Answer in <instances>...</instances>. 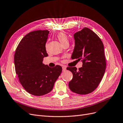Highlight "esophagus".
I'll return each instance as SVG.
<instances>
[{"label": "esophagus", "instance_id": "1", "mask_svg": "<svg viewBox=\"0 0 123 123\" xmlns=\"http://www.w3.org/2000/svg\"><path fill=\"white\" fill-rule=\"evenodd\" d=\"M66 70V67H65V66H63L62 67V71L63 72H65V71Z\"/></svg>", "mask_w": 123, "mask_h": 123}]
</instances>
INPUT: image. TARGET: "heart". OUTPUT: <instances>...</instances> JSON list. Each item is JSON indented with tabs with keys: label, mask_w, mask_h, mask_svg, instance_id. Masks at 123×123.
<instances>
[{
	"label": "heart",
	"mask_w": 123,
	"mask_h": 123,
	"mask_svg": "<svg viewBox=\"0 0 123 123\" xmlns=\"http://www.w3.org/2000/svg\"><path fill=\"white\" fill-rule=\"evenodd\" d=\"M57 37L58 40L60 41L62 45L66 43H68V38L67 37V36L64 33L61 32L59 33L57 36Z\"/></svg>",
	"instance_id": "1"
}]
</instances>
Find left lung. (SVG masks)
<instances>
[{
	"mask_svg": "<svg viewBox=\"0 0 123 123\" xmlns=\"http://www.w3.org/2000/svg\"><path fill=\"white\" fill-rule=\"evenodd\" d=\"M75 46L72 59L83 62L82 67H68L73 78L68 84L70 89L79 94L92 92L100 84L104 74L106 62L104 45L92 31L84 27L74 35Z\"/></svg>",
	"mask_w": 123,
	"mask_h": 123,
	"instance_id": "obj_1",
	"label": "left lung"
}]
</instances>
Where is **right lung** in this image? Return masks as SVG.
Listing matches in <instances>:
<instances>
[{
    "instance_id": "obj_1",
    "label": "right lung",
    "mask_w": 123,
    "mask_h": 123,
    "mask_svg": "<svg viewBox=\"0 0 123 123\" xmlns=\"http://www.w3.org/2000/svg\"><path fill=\"white\" fill-rule=\"evenodd\" d=\"M48 30H37L26 35L14 55L15 72L23 87L29 93L41 96L50 92L62 72V67L51 68L43 64L48 56L45 48Z\"/></svg>"
}]
</instances>
